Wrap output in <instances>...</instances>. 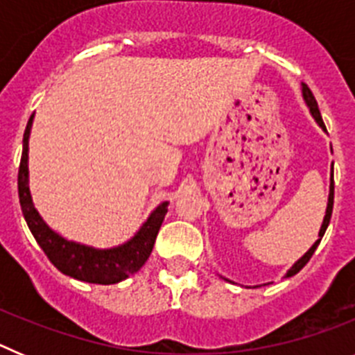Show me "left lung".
Returning a JSON list of instances; mask_svg holds the SVG:
<instances>
[{
    "label": "left lung",
    "instance_id": "obj_1",
    "mask_svg": "<svg viewBox=\"0 0 355 355\" xmlns=\"http://www.w3.org/2000/svg\"><path fill=\"white\" fill-rule=\"evenodd\" d=\"M302 94H304V99H306L307 106H309V110H311V114H313V117H315V121L318 122L320 126H322V128H324V130H325V124H324V121H322V115H320L318 103H316L315 96H313V92H311V90H309V87H307L306 83H302ZM325 131H327V130H325ZM332 205H334V180H331V193H329V205H327V211H325L324 224H322V227H320V234H318L320 238H318V240L315 241V245H313L311 249L307 250V252L304 254L302 258H300L299 261H297V263H295L293 266H291V270L288 272V277H291V275H295V274H297V272H300V270H302L304 266H306V263L309 261V259H311V256H313V254H315L316 247H318L320 240H322V236H324V234H325V229H327L329 222H331V215H332Z\"/></svg>",
    "mask_w": 355,
    "mask_h": 355
}]
</instances>
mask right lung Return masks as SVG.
<instances>
[{
  "instance_id": "obj_1",
  "label": "right lung",
  "mask_w": 355,
  "mask_h": 355,
  "mask_svg": "<svg viewBox=\"0 0 355 355\" xmlns=\"http://www.w3.org/2000/svg\"><path fill=\"white\" fill-rule=\"evenodd\" d=\"M33 115L30 117L24 130L23 137V155L19 163L17 174V190L21 209L26 218L31 234L35 236L37 243L49 261L65 275L85 281L92 284H115L121 283L128 275L139 272L150 256V250L155 247L156 236L162 227V222L167 213L168 202L159 205L155 211L150 213L146 224L142 225L139 233L135 234L133 240L115 249L97 250L92 247H85L74 241H67L65 238L58 236L55 231L44 224L37 209L33 208L28 188V137Z\"/></svg>"
}]
</instances>
